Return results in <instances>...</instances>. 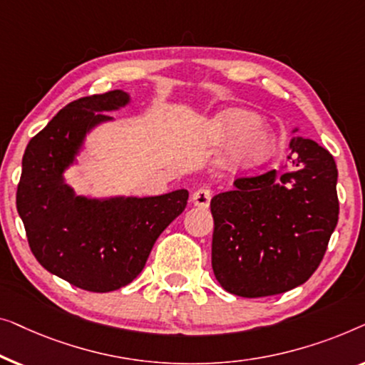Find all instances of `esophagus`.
<instances>
[{
  "label": "esophagus",
  "instance_id": "1",
  "mask_svg": "<svg viewBox=\"0 0 365 365\" xmlns=\"http://www.w3.org/2000/svg\"><path fill=\"white\" fill-rule=\"evenodd\" d=\"M210 200H212V190L208 187H202L198 190H195L192 195V202L195 207L198 208H208Z\"/></svg>",
  "mask_w": 365,
  "mask_h": 365
}]
</instances>
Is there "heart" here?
<instances>
[{"instance_id": "obj_1", "label": "heart", "mask_w": 365, "mask_h": 365, "mask_svg": "<svg viewBox=\"0 0 365 365\" xmlns=\"http://www.w3.org/2000/svg\"><path fill=\"white\" fill-rule=\"evenodd\" d=\"M258 120L255 112L246 109H227L215 117L212 130L218 140H230L238 135L230 152L233 167H258L273 155L276 138Z\"/></svg>"}]
</instances>
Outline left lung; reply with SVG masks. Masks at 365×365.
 Returning a JSON list of instances; mask_svg holds the SVG:
<instances>
[{"label":"left lung","mask_w":365,"mask_h":365,"mask_svg":"<svg viewBox=\"0 0 365 365\" xmlns=\"http://www.w3.org/2000/svg\"><path fill=\"white\" fill-rule=\"evenodd\" d=\"M289 147L294 170L236 178L210 203L213 273L232 294H281L324 258L339 218L336 162L309 138L292 137Z\"/></svg>","instance_id":"1"}]
</instances>
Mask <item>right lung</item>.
<instances>
[{
  "label": "right lung",
  "mask_w": 365,
  "mask_h": 365,
  "mask_svg": "<svg viewBox=\"0 0 365 365\" xmlns=\"http://www.w3.org/2000/svg\"><path fill=\"white\" fill-rule=\"evenodd\" d=\"M124 91L81 97L31 138L23 155L16 208L34 258L81 289L109 292L132 283L160 233L187 207V190L158 197H78L63 173L86 133L129 104Z\"/></svg>",
  "instance_id": "right-lung-1"
}]
</instances>
